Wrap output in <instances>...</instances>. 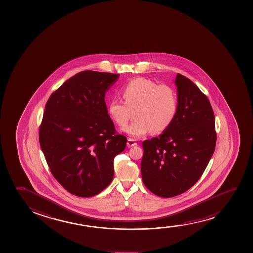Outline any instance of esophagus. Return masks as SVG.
<instances>
[{"mask_svg":"<svg viewBox=\"0 0 253 253\" xmlns=\"http://www.w3.org/2000/svg\"><path fill=\"white\" fill-rule=\"evenodd\" d=\"M127 146H128V148H131V147H134V146H137V143L133 139L128 138V142H127Z\"/></svg>","mask_w":253,"mask_h":253,"instance_id":"esophagus-1","label":"esophagus"}]
</instances>
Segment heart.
Wrapping results in <instances>:
<instances>
[{"label":"heart","instance_id":"heart-1","mask_svg":"<svg viewBox=\"0 0 253 253\" xmlns=\"http://www.w3.org/2000/svg\"><path fill=\"white\" fill-rule=\"evenodd\" d=\"M121 93L125 103L118 99L110 101L108 114L117 125L124 126L134 111L135 120L122 128L134 138L142 137L151 130L153 133L166 130L176 115V92L166 84L158 85L152 80L138 78L125 84Z\"/></svg>","mask_w":253,"mask_h":253}]
</instances>
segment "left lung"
<instances>
[{"label": "left lung", "mask_w": 253, "mask_h": 253, "mask_svg": "<svg viewBox=\"0 0 253 253\" xmlns=\"http://www.w3.org/2000/svg\"><path fill=\"white\" fill-rule=\"evenodd\" d=\"M178 108L158 137L142 142V181L153 194L170 198L193 187L204 173L216 145L211 104L195 84L177 74Z\"/></svg>", "instance_id": "1"}]
</instances>
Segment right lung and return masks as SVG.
<instances>
[{"instance_id":"obj_1","label":"right lung","mask_w":253,"mask_h":253,"mask_svg":"<svg viewBox=\"0 0 253 253\" xmlns=\"http://www.w3.org/2000/svg\"><path fill=\"white\" fill-rule=\"evenodd\" d=\"M119 74L84 71L49 97L40 144L52 175L71 194L91 197L109 186L115 156L127 138L117 135L105 94Z\"/></svg>"}]
</instances>
